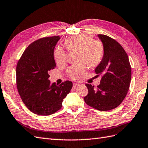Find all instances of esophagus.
I'll return each mask as SVG.
<instances>
[{"label": "esophagus", "instance_id": "obj_1", "mask_svg": "<svg viewBox=\"0 0 148 148\" xmlns=\"http://www.w3.org/2000/svg\"><path fill=\"white\" fill-rule=\"evenodd\" d=\"M77 86H79V84H77V83H74V84H73V88H77Z\"/></svg>", "mask_w": 148, "mask_h": 148}]
</instances>
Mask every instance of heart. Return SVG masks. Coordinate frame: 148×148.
<instances>
[{
  "label": "heart",
  "instance_id": "1",
  "mask_svg": "<svg viewBox=\"0 0 148 148\" xmlns=\"http://www.w3.org/2000/svg\"><path fill=\"white\" fill-rule=\"evenodd\" d=\"M68 50H77L79 60H83L90 67H94L100 62L103 53V47L100 41L92 39L90 35H79L69 38L65 42ZM66 55L63 49L58 47L55 50L54 58L57 64L60 65L66 61ZM87 67L83 62L74 65L68 69V74L73 79H81L86 73Z\"/></svg>",
  "mask_w": 148,
  "mask_h": 148
}]
</instances>
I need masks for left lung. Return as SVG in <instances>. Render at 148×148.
<instances>
[{"label": "left lung", "mask_w": 148, "mask_h": 148, "mask_svg": "<svg viewBox=\"0 0 148 148\" xmlns=\"http://www.w3.org/2000/svg\"><path fill=\"white\" fill-rule=\"evenodd\" d=\"M103 47V56L95 69L103 76L97 88L86 84L88 94L84 98L88 105L99 111L114 109L127 94L131 80V67L127 54L116 41L98 35Z\"/></svg>", "instance_id": "8db88e82"}]
</instances>
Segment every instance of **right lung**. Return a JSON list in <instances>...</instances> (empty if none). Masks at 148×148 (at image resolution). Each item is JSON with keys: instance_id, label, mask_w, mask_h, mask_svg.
Wrapping results in <instances>:
<instances>
[{"instance_id": "right-lung-1", "label": "right lung", "mask_w": 148, "mask_h": 148, "mask_svg": "<svg viewBox=\"0 0 148 148\" xmlns=\"http://www.w3.org/2000/svg\"><path fill=\"white\" fill-rule=\"evenodd\" d=\"M60 36L43 38L27 47L16 67V82L22 101L31 112L49 115L62 108L73 82L51 83L49 72L56 66L54 49Z\"/></svg>"}]
</instances>
